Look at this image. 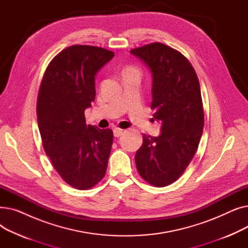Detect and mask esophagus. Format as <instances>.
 I'll return each instance as SVG.
<instances>
[{"instance_id": "34e87169", "label": "esophagus", "mask_w": 248, "mask_h": 248, "mask_svg": "<svg viewBox=\"0 0 248 248\" xmlns=\"http://www.w3.org/2000/svg\"><path fill=\"white\" fill-rule=\"evenodd\" d=\"M122 135H123V129L122 128H120V127H114L113 128V136L115 138H119Z\"/></svg>"}]
</instances>
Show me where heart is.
Here are the masks:
<instances>
[{"label": "heart", "instance_id": "heart-1", "mask_svg": "<svg viewBox=\"0 0 248 248\" xmlns=\"http://www.w3.org/2000/svg\"><path fill=\"white\" fill-rule=\"evenodd\" d=\"M127 72H136V73H138V72H137V70H136V69H129V70H128V71H127Z\"/></svg>", "mask_w": 248, "mask_h": 248}]
</instances>
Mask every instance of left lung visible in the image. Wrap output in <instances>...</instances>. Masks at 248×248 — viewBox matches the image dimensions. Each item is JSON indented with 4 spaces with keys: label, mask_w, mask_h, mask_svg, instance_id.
Segmentation results:
<instances>
[{
    "label": "left lung",
    "mask_w": 248,
    "mask_h": 248,
    "mask_svg": "<svg viewBox=\"0 0 248 248\" xmlns=\"http://www.w3.org/2000/svg\"><path fill=\"white\" fill-rule=\"evenodd\" d=\"M152 72L154 119L161 135H142L136 153L141 178L155 187L172 184L184 173L196 153L204 127L200 84L189 60L179 51L155 42L131 50Z\"/></svg>",
    "instance_id": "left-lung-1"
}]
</instances>
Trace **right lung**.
Segmentation results:
<instances>
[{
	"mask_svg": "<svg viewBox=\"0 0 248 248\" xmlns=\"http://www.w3.org/2000/svg\"><path fill=\"white\" fill-rule=\"evenodd\" d=\"M114 53L73 45L51 60L37 99V120L46 155L60 177L78 190L95 186L107 172L113 134L86 124L95 98V75Z\"/></svg>",
	"mask_w": 248,
	"mask_h": 248,
	"instance_id": "obj_1",
	"label": "right lung"
}]
</instances>
